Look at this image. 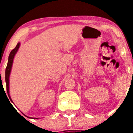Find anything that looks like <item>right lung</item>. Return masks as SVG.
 Wrapping results in <instances>:
<instances>
[{"instance_id":"1","label":"right lung","mask_w":133,"mask_h":133,"mask_svg":"<svg viewBox=\"0 0 133 133\" xmlns=\"http://www.w3.org/2000/svg\"><path fill=\"white\" fill-rule=\"evenodd\" d=\"M20 45H21V43H18V44H16V47L12 50V51L10 52V55H9V59H8V63H7L6 68L5 70V81H6V90H7V93H8V95H9V98L10 99V101H12V103H13L12 101L11 98H10V94H9V78H10V72H11V69L12 66V63H13V60L14 58H15V56L16 55V53L18 51V49L20 47ZM24 115V114H23ZM25 116V115H24ZM28 118H30V117H27ZM35 119H37L38 118H35Z\"/></svg>"}]
</instances>
